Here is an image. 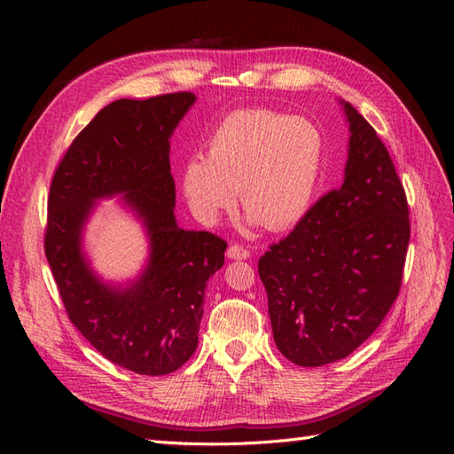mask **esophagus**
Returning a JSON list of instances; mask_svg holds the SVG:
<instances>
[{
    "label": "esophagus",
    "instance_id": "esophagus-1",
    "mask_svg": "<svg viewBox=\"0 0 454 454\" xmlns=\"http://www.w3.org/2000/svg\"><path fill=\"white\" fill-rule=\"evenodd\" d=\"M227 257H229V259H248V257H250V250L244 248V246L232 244V246H229Z\"/></svg>",
    "mask_w": 454,
    "mask_h": 454
}]
</instances>
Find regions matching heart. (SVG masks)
<instances>
[{
  "mask_svg": "<svg viewBox=\"0 0 454 454\" xmlns=\"http://www.w3.org/2000/svg\"><path fill=\"white\" fill-rule=\"evenodd\" d=\"M325 160L322 130L305 117L265 107L231 112L206 142V159H189L182 172L184 195L195 215L214 223L232 208L267 231H284L305 217Z\"/></svg>",
  "mask_w": 454,
  "mask_h": 454,
  "instance_id": "heart-1",
  "label": "heart"
}]
</instances>
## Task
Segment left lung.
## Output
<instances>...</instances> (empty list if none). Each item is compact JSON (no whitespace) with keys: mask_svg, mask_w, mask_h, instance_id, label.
<instances>
[{"mask_svg":"<svg viewBox=\"0 0 454 454\" xmlns=\"http://www.w3.org/2000/svg\"><path fill=\"white\" fill-rule=\"evenodd\" d=\"M350 140L345 182L261 255L274 342L287 360L347 358L400 294L411 237L403 185L375 129L340 102Z\"/></svg>","mask_w":454,"mask_h":454,"instance_id":"8db88e82","label":"left lung"}]
</instances>
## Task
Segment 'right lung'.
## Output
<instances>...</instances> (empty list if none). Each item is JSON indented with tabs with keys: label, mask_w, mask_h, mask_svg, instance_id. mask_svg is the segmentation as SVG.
<instances>
[{
	"label": "right lung",
	"mask_w": 454,
	"mask_h": 454,
	"mask_svg": "<svg viewBox=\"0 0 454 454\" xmlns=\"http://www.w3.org/2000/svg\"><path fill=\"white\" fill-rule=\"evenodd\" d=\"M193 92L115 100L67 147L49 191L45 255L67 318L104 358L138 375L180 369L199 345L206 282L227 242L177 227L170 136ZM122 194L150 239L148 265L129 286L104 283L80 250L95 200Z\"/></svg>",
	"instance_id": "1"
}]
</instances>
